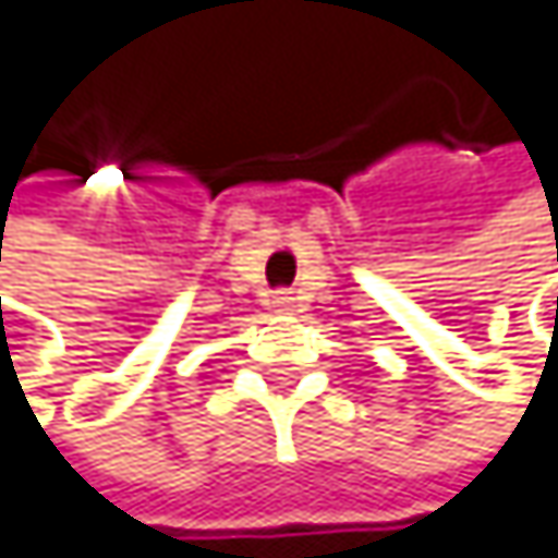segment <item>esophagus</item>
<instances>
[{
    "label": "esophagus",
    "mask_w": 558,
    "mask_h": 558,
    "mask_svg": "<svg viewBox=\"0 0 558 558\" xmlns=\"http://www.w3.org/2000/svg\"><path fill=\"white\" fill-rule=\"evenodd\" d=\"M274 307H277V311H294L291 291H277V294H274Z\"/></svg>",
    "instance_id": "34e87169"
}]
</instances>
